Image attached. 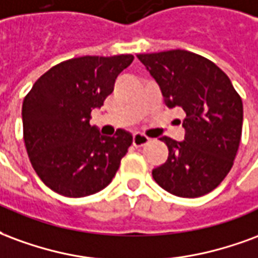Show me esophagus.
Wrapping results in <instances>:
<instances>
[{
    "instance_id": "esophagus-1",
    "label": "esophagus",
    "mask_w": 258,
    "mask_h": 258,
    "mask_svg": "<svg viewBox=\"0 0 258 258\" xmlns=\"http://www.w3.org/2000/svg\"><path fill=\"white\" fill-rule=\"evenodd\" d=\"M148 142H150V139H148L147 136L142 135V133H135V135H133V140H132L135 147H143V146H146Z\"/></svg>"
}]
</instances>
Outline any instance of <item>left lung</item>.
I'll return each instance as SVG.
<instances>
[{
    "mask_svg": "<svg viewBox=\"0 0 258 258\" xmlns=\"http://www.w3.org/2000/svg\"><path fill=\"white\" fill-rule=\"evenodd\" d=\"M155 80L169 108L185 112V135L177 142L162 136L169 157L152 169L168 192L197 198L213 191L234 165L239 148L243 104L224 71L188 50L137 54Z\"/></svg>",
    "mask_w": 258,
    "mask_h": 258,
    "instance_id": "left-lung-1",
    "label": "left lung"
}]
</instances>
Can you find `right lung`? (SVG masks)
<instances>
[{
    "instance_id": "1",
    "label": "right lung",
    "mask_w": 258,
    "mask_h": 258,
    "mask_svg": "<svg viewBox=\"0 0 258 258\" xmlns=\"http://www.w3.org/2000/svg\"><path fill=\"white\" fill-rule=\"evenodd\" d=\"M132 61V54L66 60L41 75L24 97L26 150L52 191L82 198L106 188L115 176L132 135L118 129L114 136H103L89 119Z\"/></svg>"
}]
</instances>
